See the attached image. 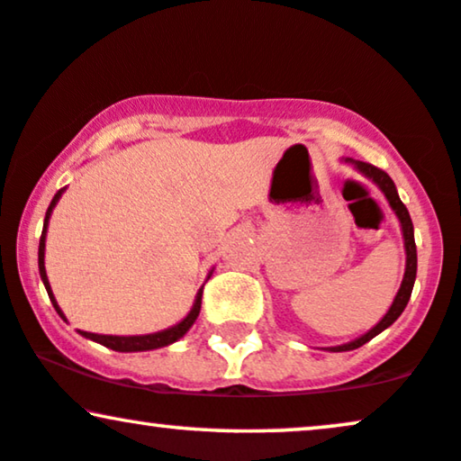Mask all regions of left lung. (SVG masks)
I'll use <instances>...</instances> for the list:
<instances>
[{"mask_svg": "<svg viewBox=\"0 0 461 461\" xmlns=\"http://www.w3.org/2000/svg\"><path fill=\"white\" fill-rule=\"evenodd\" d=\"M355 166H357V170H361L366 174V176H370L378 187L383 189V194L387 195L389 203H392V208L398 214L400 223H402V231H404V247H406V272H404V281H402V287L398 291V295H395L392 308H389L385 317L378 321L375 328H372L368 334H364L357 340L348 342V345H342V347H331V351L338 353V351H353V348H359L361 345H366V342L372 340L376 334H381L383 330H387L389 325H392L395 319L400 317L402 311H404L406 304H409L411 300V294H412V285H415V276H417V247H415V234H412V221H411V214L406 211V206L402 203L398 191H395V185L393 180L389 178L387 172H383L381 167L372 166V163H366V161H355Z\"/></svg>", "mask_w": 461, "mask_h": 461, "instance_id": "8db88e82", "label": "left lung"}]
</instances>
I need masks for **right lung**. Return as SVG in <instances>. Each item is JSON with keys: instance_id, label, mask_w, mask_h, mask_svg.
Instances as JSON below:
<instances>
[{"instance_id": "right-lung-1", "label": "right lung", "mask_w": 461, "mask_h": 461, "mask_svg": "<svg viewBox=\"0 0 461 461\" xmlns=\"http://www.w3.org/2000/svg\"><path fill=\"white\" fill-rule=\"evenodd\" d=\"M63 194V189H59L55 194V197H52L49 211H46V219H44V230H42V236H40V249H38V266H40V276H42L44 281V287L46 291H49V298L52 302V306H55V311L61 314L63 312L59 311V306H57L55 302V295H52L50 291V285H49V278H46V270H44V240H46V225H49V219H50V212L52 208H55L57 200H59ZM200 308H202V289L200 294H197L195 298V304L194 308H191V312L187 314V317L183 319L178 325H174V328L170 330H163V331H157V334H149V336H102V334H91V331H80V334L91 338V340L100 342V345L113 348V351H123V353H131V351H150V348H159V347H167L172 345V342H176L178 338H183L185 334H187V330L191 328V325L195 323L197 314H200Z\"/></svg>"}]
</instances>
